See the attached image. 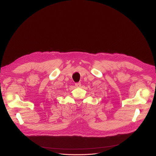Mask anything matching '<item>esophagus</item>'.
Listing matches in <instances>:
<instances>
[{
  "label": "esophagus",
  "instance_id": "34e87169",
  "mask_svg": "<svg viewBox=\"0 0 156 156\" xmlns=\"http://www.w3.org/2000/svg\"><path fill=\"white\" fill-rule=\"evenodd\" d=\"M75 85H76V87H80V86H81V83L80 82H77V83H75Z\"/></svg>",
  "mask_w": 156,
  "mask_h": 156
}]
</instances>
